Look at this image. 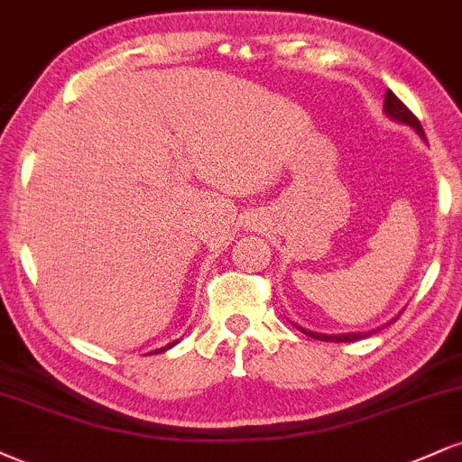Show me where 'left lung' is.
Wrapping results in <instances>:
<instances>
[{
    "label": "left lung",
    "instance_id": "1",
    "mask_svg": "<svg viewBox=\"0 0 462 462\" xmlns=\"http://www.w3.org/2000/svg\"><path fill=\"white\" fill-rule=\"evenodd\" d=\"M383 109H385V114L390 116L392 120L402 122V125L411 126V129L418 133L421 140H426L424 129H421L420 120L415 118L413 111H411V109L407 107V105L400 101V98H398L396 94H393L392 90L385 92V105H383ZM294 327H297L299 331H303L305 336L314 337V340H325V342H355V340H361V337H368V336H370V331H368V333H342V336H327V333L308 331V329H303V327H299V325H294Z\"/></svg>",
    "mask_w": 462,
    "mask_h": 462
}]
</instances>
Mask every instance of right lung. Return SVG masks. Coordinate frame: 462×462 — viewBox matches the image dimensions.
<instances>
[{"label": "right lung", "mask_w": 462, "mask_h": 462, "mask_svg": "<svg viewBox=\"0 0 462 462\" xmlns=\"http://www.w3.org/2000/svg\"><path fill=\"white\" fill-rule=\"evenodd\" d=\"M174 344H178V340H174V342H170L168 346H163V348H157V351H152V355H157V353H163V351H168V348H171L174 346Z\"/></svg>", "instance_id": "obj_1"}]
</instances>
